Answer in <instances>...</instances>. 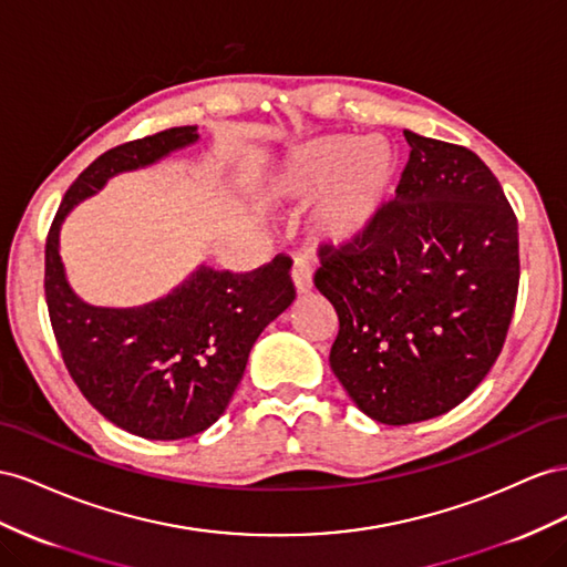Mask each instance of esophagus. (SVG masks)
<instances>
[{
    "label": "esophagus",
    "instance_id": "34e87169",
    "mask_svg": "<svg viewBox=\"0 0 567 567\" xmlns=\"http://www.w3.org/2000/svg\"><path fill=\"white\" fill-rule=\"evenodd\" d=\"M292 280H295V287H297L299 295H309L311 289H313V270H311L309 261H306L303 256H297V258H295Z\"/></svg>",
    "mask_w": 567,
    "mask_h": 567
}]
</instances>
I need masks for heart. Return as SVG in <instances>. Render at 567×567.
Masks as SVG:
<instances>
[{
  "instance_id": "heart-1",
  "label": "heart",
  "mask_w": 567,
  "mask_h": 567,
  "mask_svg": "<svg viewBox=\"0 0 567 567\" xmlns=\"http://www.w3.org/2000/svg\"><path fill=\"white\" fill-rule=\"evenodd\" d=\"M399 175V156L384 137L322 135L289 154L278 177L287 199L309 202L326 192L318 206V230L337 245L359 241L373 228L390 202Z\"/></svg>"
}]
</instances>
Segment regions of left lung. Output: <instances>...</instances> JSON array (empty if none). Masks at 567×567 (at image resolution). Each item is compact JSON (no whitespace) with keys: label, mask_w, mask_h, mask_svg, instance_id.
Wrapping results in <instances>:
<instances>
[{"label":"left lung","mask_w":567,"mask_h":567,"mask_svg":"<svg viewBox=\"0 0 567 567\" xmlns=\"http://www.w3.org/2000/svg\"><path fill=\"white\" fill-rule=\"evenodd\" d=\"M396 197L351 245H320L339 332L330 368L365 415L411 425L456 409L504 349L520 282L517 218L484 161L403 131Z\"/></svg>","instance_id":"1"}]
</instances>
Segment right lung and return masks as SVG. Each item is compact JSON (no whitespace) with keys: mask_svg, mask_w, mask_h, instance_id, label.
Instances as JSON below:
<instances>
[{"mask_svg":"<svg viewBox=\"0 0 567 567\" xmlns=\"http://www.w3.org/2000/svg\"><path fill=\"white\" fill-rule=\"evenodd\" d=\"M197 137L194 125L168 127L104 152L75 177L47 235L44 297L61 359L96 411L144 440H185L212 427L258 334L297 297L282 254L251 272L202 266L166 299L137 309H100L73 295L59 256L66 214L111 175L150 166Z\"/></svg>","mask_w":567,"mask_h":567,"instance_id":"add662e5","label":"right lung"}]
</instances>
